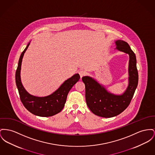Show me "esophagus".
<instances>
[{
  "label": "esophagus",
  "instance_id": "esophagus-1",
  "mask_svg": "<svg viewBox=\"0 0 155 155\" xmlns=\"http://www.w3.org/2000/svg\"><path fill=\"white\" fill-rule=\"evenodd\" d=\"M78 73H79V74H80L81 78H82V77H84V76L85 75V74H86V72H85L84 70H80V71H78Z\"/></svg>",
  "mask_w": 155,
  "mask_h": 155
}]
</instances>
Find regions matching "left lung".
Returning a JSON list of instances; mask_svg holds the SVG:
<instances>
[{
    "mask_svg": "<svg viewBox=\"0 0 155 155\" xmlns=\"http://www.w3.org/2000/svg\"><path fill=\"white\" fill-rule=\"evenodd\" d=\"M117 49L129 55V85L122 95H115L109 93L91 77L82 78L85 86V100L91 112L95 115L110 118L122 113L130 103L138 84V72L137 58L129 45L123 40H117Z\"/></svg>",
    "mask_w": 155,
    "mask_h": 155,
    "instance_id": "obj_1",
    "label": "left lung"
}]
</instances>
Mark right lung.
I'll list each match as a JSON object with an SVG mask.
<instances>
[{"mask_svg":"<svg viewBox=\"0 0 155 155\" xmlns=\"http://www.w3.org/2000/svg\"><path fill=\"white\" fill-rule=\"evenodd\" d=\"M29 44L21 54L18 60V66L16 71V84L18 89L20 98L24 107L31 114L43 117L53 116L59 113L64 108L67 95L73 85L78 82L80 78L78 74L66 80L60 87L45 97H37L30 95L25 90L20 80V70L22 58Z\"/></svg>","mask_w":155,"mask_h":155,"instance_id":"obj_1","label":"right lung"}]
</instances>
